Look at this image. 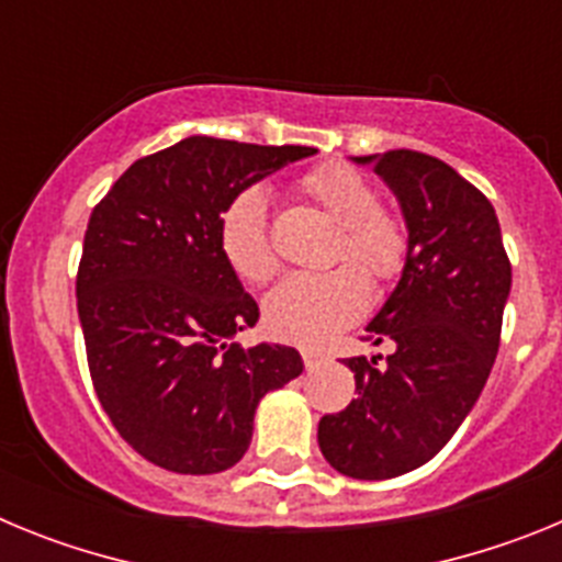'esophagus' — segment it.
<instances>
[{"label": "esophagus", "mask_w": 562, "mask_h": 562, "mask_svg": "<svg viewBox=\"0 0 562 562\" xmlns=\"http://www.w3.org/2000/svg\"><path fill=\"white\" fill-rule=\"evenodd\" d=\"M301 357H304L306 369H315V366H321V362L326 360L324 351H317V349H301Z\"/></svg>", "instance_id": "34e87169"}]
</instances>
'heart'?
Wrapping results in <instances>:
<instances>
[{
    "instance_id": "b5f03b06",
    "label": "heart",
    "mask_w": 562,
    "mask_h": 562,
    "mask_svg": "<svg viewBox=\"0 0 562 562\" xmlns=\"http://www.w3.org/2000/svg\"><path fill=\"white\" fill-rule=\"evenodd\" d=\"M306 200L337 222V238L326 272H295L265 297V324L281 340L317 346L346 329L369 306L374 284H391L411 256L405 220L382 205L380 191L349 162H321L297 180ZM220 250L231 270L247 284H265L278 272L270 236L267 193L258 186L238 188L220 213ZM358 267L355 268L353 265Z\"/></svg>"
}]
</instances>
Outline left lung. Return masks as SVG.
Here are the masks:
<instances>
[{
  "label": "left lung",
  "instance_id": "left-lung-1",
  "mask_svg": "<svg viewBox=\"0 0 562 562\" xmlns=\"http://www.w3.org/2000/svg\"><path fill=\"white\" fill-rule=\"evenodd\" d=\"M396 193L411 256L400 284L366 331L380 357L342 360L357 400L317 425L337 473L382 481L434 459L473 411L501 346L513 265L484 193L430 154L394 148L355 157Z\"/></svg>",
  "mask_w": 562,
  "mask_h": 562
}]
</instances>
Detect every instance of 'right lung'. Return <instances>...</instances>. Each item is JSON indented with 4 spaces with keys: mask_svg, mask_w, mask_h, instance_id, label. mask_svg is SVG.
Segmentation results:
<instances>
[{
    "mask_svg": "<svg viewBox=\"0 0 562 562\" xmlns=\"http://www.w3.org/2000/svg\"><path fill=\"white\" fill-rule=\"evenodd\" d=\"M312 154L186 137L132 162L89 216L76 281L89 374L114 430L162 470L241 461L258 400L304 371L292 346L231 342L258 306L222 256L220 213Z\"/></svg>",
    "mask_w": 562,
    "mask_h": 562,
    "instance_id": "right-lung-1",
    "label": "right lung"
}]
</instances>
